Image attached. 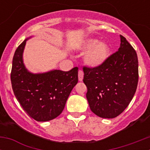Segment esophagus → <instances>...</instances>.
Returning <instances> with one entry per match:
<instances>
[{
	"label": "esophagus",
	"mask_w": 150,
	"mask_h": 150,
	"mask_svg": "<svg viewBox=\"0 0 150 150\" xmlns=\"http://www.w3.org/2000/svg\"><path fill=\"white\" fill-rule=\"evenodd\" d=\"M83 71H79V73H78V79H79V81H83Z\"/></svg>",
	"instance_id": "1"
}]
</instances>
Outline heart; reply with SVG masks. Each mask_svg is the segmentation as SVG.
Returning <instances> with one entry per match:
<instances>
[{
    "label": "heart",
    "instance_id": "b5f03b06",
    "mask_svg": "<svg viewBox=\"0 0 150 150\" xmlns=\"http://www.w3.org/2000/svg\"><path fill=\"white\" fill-rule=\"evenodd\" d=\"M79 50L83 52H86L84 56V62L90 67H98L104 64L110 54L109 45L94 38L83 40L79 45Z\"/></svg>",
    "mask_w": 150,
    "mask_h": 150
}]
</instances>
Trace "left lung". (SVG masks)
I'll list each match as a JSON object with an SVG mask.
<instances>
[{
  "mask_svg": "<svg viewBox=\"0 0 150 150\" xmlns=\"http://www.w3.org/2000/svg\"><path fill=\"white\" fill-rule=\"evenodd\" d=\"M120 46L98 67H83L90 109L99 117L112 119L125 110L133 98L138 83L136 51L120 35Z\"/></svg>",
  "mask_w": 150,
  "mask_h": 150,
  "instance_id": "1",
  "label": "left lung"
}]
</instances>
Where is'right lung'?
<instances>
[{
    "label": "right lung",
    "instance_id": "add662e5",
    "mask_svg": "<svg viewBox=\"0 0 150 150\" xmlns=\"http://www.w3.org/2000/svg\"><path fill=\"white\" fill-rule=\"evenodd\" d=\"M28 38L18 46L13 59L11 83L17 100L28 114L38 122L53 120L62 113L66 101L78 82V68L69 71L52 70L34 74L23 61Z\"/></svg>",
    "mask_w": 150,
    "mask_h": 150
}]
</instances>
